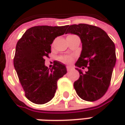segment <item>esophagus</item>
I'll return each mask as SVG.
<instances>
[{
    "label": "esophagus",
    "mask_w": 125,
    "mask_h": 125,
    "mask_svg": "<svg viewBox=\"0 0 125 125\" xmlns=\"http://www.w3.org/2000/svg\"><path fill=\"white\" fill-rule=\"evenodd\" d=\"M72 70V67H67V72H70Z\"/></svg>",
    "instance_id": "obj_1"
}]
</instances>
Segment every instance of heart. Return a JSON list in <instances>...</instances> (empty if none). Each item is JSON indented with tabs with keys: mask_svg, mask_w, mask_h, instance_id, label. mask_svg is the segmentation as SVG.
<instances>
[{
	"mask_svg": "<svg viewBox=\"0 0 125 125\" xmlns=\"http://www.w3.org/2000/svg\"><path fill=\"white\" fill-rule=\"evenodd\" d=\"M70 36H73V35H69V36L67 37H70ZM59 60H60V62H63V63H65V64H69L70 63L72 60H73V58H72V57H71V56H69V55H65V56H61L59 58Z\"/></svg>",
	"mask_w": 125,
	"mask_h": 125,
	"instance_id": "obj_1",
	"label": "heart"
}]
</instances>
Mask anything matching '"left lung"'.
<instances>
[{"instance_id": "1", "label": "left lung", "mask_w": 125, "mask_h": 125, "mask_svg": "<svg viewBox=\"0 0 125 125\" xmlns=\"http://www.w3.org/2000/svg\"><path fill=\"white\" fill-rule=\"evenodd\" d=\"M67 28L66 33L77 35L82 42L81 53L75 65L88 69L85 74L76 69L80 76L74 83L75 90L83 100H98L110 85L116 62L115 44L106 32L95 26L80 23Z\"/></svg>"}]
</instances>
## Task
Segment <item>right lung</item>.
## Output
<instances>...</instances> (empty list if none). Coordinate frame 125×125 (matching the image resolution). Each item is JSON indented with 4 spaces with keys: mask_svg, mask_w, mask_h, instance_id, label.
I'll use <instances>...</instances> for the list:
<instances>
[{
    "mask_svg": "<svg viewBox=\"0 0 125 125\" xmlns=\"http://www.w3.org/2000/svg\"><path fill=\"white\" fill-rule=\"evenodd\" d=\"M67 26H38L28 29L17 42L14 66L26 98L44 104L55 95L57 81L67 73L65 65L54 61L51 69L46 67V57L55 37L65 34Z\"/></svg>",
    "mask_w": 125,
    "mask_h": 125,
    "instance_id": "right-lung-1",
    "label": "right lung"
}]
</instances>
